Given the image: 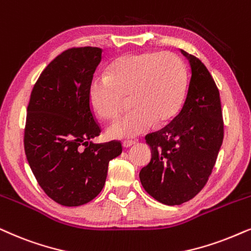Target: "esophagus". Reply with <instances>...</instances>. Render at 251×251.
<instances>
[{"label": "esophagus", "mask_w": 251, "mask_h": 251, "mask_svg": "<svg viewBox=\"0 0 251 251\" xmlns=\"http://www.w3.org/2000/svg\"><path fill=\"white\" fill-rule=\"evenodd\" d=\"M135 141H123L122 142V145H123V148H129V146H131V145H133L135 144Z\"/></svg>", "instance_id": "34e87169"}]
</instances>
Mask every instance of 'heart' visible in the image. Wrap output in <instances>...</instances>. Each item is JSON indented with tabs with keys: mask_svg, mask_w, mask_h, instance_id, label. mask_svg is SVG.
<instances>
[{
	"mask_svg": "<svg viewBox=\"0 0 251 251\" xmlns=\"http://www.w3.org/2000/svg\"><path fill=\"white\" fill-rule=\"evenodd\" d=\"M188 75L183 61L171 51H141L115 58L106 76L89 86V102L99 118H118L129 98L132 110L107 130L110 138L133 137L176 118L183 105Z\"/></svg>",
	"mask_w": 251,
	"mask_h": 251,
	"instance_id": "heart-1",
	"label": "heart"
}]
</instances>
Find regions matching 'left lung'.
I'll list each match as a JSON object with an SVG mask.
<instances>
[{"mask_svg":"<svg viewBox=\"0 0 251 251\" xmlns=\"http://www.w3.org/2000/svg\"><path fill=\"white\" fill-rule=\"evenodd\" d=\"M191 78L181 112L146 143L152 158L139 173L143 188L166 205H180L196 196L209 180L224 139L219 90L200 58L182 50Z\"/></svg>","mask_w":251,"mask_h":251,"instance_id":"8db88e82","label":"left lung"}]
</instances>
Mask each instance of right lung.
<instances>
[{
	"mask_svg": "<svg viewBox=\"0 0 251 251\" xmlns=\"http://www.w3.org/2000/svg\"><path fill=\"white\" fill-rule=\"evenodd\" d=\"M101 48L73 47L45 68L31 92L24 131L28 165L48 197L63 206L89 203L102 190L120 141L93 144L101 132L89 86Z\"/></svg>",
	"mask_w": 251,
	"mask_h": 251,
	"instance_id": "obj_1",
	"label": "right lung"
}]
</instances>
